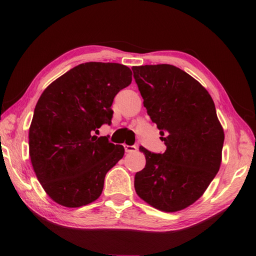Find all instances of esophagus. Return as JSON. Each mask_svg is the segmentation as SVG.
I'll use <instances>...</instances> for the list:
<instances>
[{"label": "esophagus", "mask_w": 256, "mask_h": 256, "mask_svg": "<svg viewBox=\"0 0 256 256\" xmlns=\"http://www.w3.org/2000/svg\"><path fill=\"white\" fill-rule=\"evenodd\" d=\"M124 148H125V152L126 153H134V152L138 150V148L136 146H130V145H124Z\"/></svg>", "instance_id": "34e87169"}]
</instances>
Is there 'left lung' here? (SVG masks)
Segmentation results:
<instances>
[{
    "label": "left lung",
    "instance_id": "1",
    "mask_svg": "<svg viewBox=\"0 0 256 256\" xmlns=\"http://www.w3.org/2000/svg\"><path fill=\"white\" fill-rule=\"evenodd\" d=\"M144 106L166 150L140 148L146 165L135 175L138 196L150 206L176 212L196 202L219 172L224 128L209 92L172 64L132 68Z\"/></svg>",
    "mask_w": 256,
    "mask_h": 256
}]
</instances>
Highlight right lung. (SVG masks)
Instances as JSON below:
<instances>
[{
	"mask_svg": "<svg viewBox=\"0 0 256 256\" xmlns=\"http://www.w3.org/2000/svg\"><path fill=\"white\" fill-rule=\"evenodd\" d=\"M132 82V72L114 62H86L47 86L30 126V156L38 182L58 204L78 208L100 197L106 172L122 158V145L98 138L111 123V106Z\"/></svg>",
	"mask_w": 256,
	"mask_h": 256,
	"instance_id": "1",
	"label": "right lung"
}]
</instances>
